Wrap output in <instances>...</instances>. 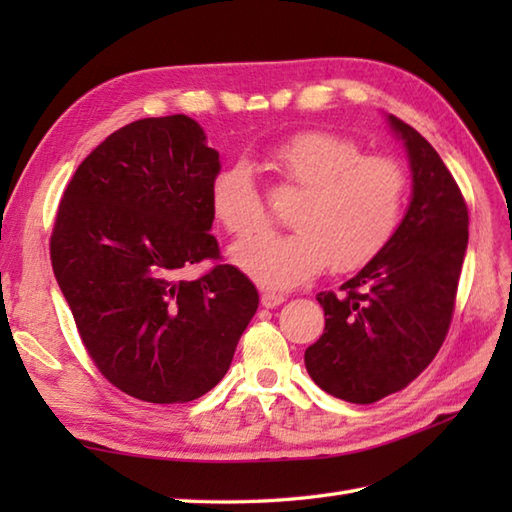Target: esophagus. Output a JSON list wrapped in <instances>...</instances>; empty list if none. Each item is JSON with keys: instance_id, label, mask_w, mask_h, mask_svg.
Masks as SVG:
<instances>
[{"instance_id": "34e87169", "label": "esophagus", "mask_w": 512, "mask_h": 512, "mask_svg": "<svg viewBox=\"0 0 512 512\" xmlns=\"http://www.w3.org/2000/svg\"><path fill=\"white\" fill-rule=\"evenodd\" d=\"M284 301H286V297L279 295V292H270V290L262 292V306H264V308H277V306H281V303H284Z\"/></svg>"}]
</instances>
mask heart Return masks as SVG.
Returning a JSON list of instances; mask_svg holds the SVG:
<instances>
[{
	"label": "heart",
	"instance_id": "1",
	"mask_svg": "<svg viewBox=\"0 0 512 512\" xmlns=\"http://www.w3.org/2000/svg\"><path fill=\"white\" fill-rule=\"evenodd\" d=\"M286 182L303 189L290 235H259L237 244L233 264L266 290H292L325 266H365L396 235L407 202V173L396 158L361 156V147L328 132H301L270 151ZM211 209L228 233L264 226V202L246 162L211 184Z\"/></svg>",
	"mask_w": 512,
	"mask_h": 512
}]
</instances>
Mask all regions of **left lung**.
<instances>
[{"label": "left lung", "mask_w": 512, "mask_h": 512, "mask_svg": "<svg viewBox=\"0 0 512 512\" xmlns=\"http://www.w3.org/2000/svg\"><path fill=\"white\" fill-rule=\"evenodd\" d=\"M385 118L409 158L407 213L339 295L319 292L325 330L303 356L314 383L356 405L405 389L436 358L469 244V211L438 151L400 118Z\"/></svg>", "instance_id": "left-lung-1"}]
</instances>
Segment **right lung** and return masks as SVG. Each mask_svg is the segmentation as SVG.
<instances>
[{"label":"right lung","instance_id":"obj_1","mask_svg":"<svg viewBox=\"0 0 512 512\" xmlns=\"http://www.w3.org/2000/svg\"><path fill=\"white\" fill-rule=\"evenodd\" d=\"M220 154L184 114L140 118L107 136L72 176L50 257L85 350L125 394L158 405L211 391L231 367L259 295L217 259L211 184Z\"/></svg>","mask_w":512,"mask_h":512}]
</instances>
